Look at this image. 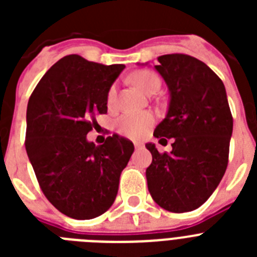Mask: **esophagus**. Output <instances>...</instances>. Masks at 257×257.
I'll return each mask as SVG.
<instances>
[{"mask_svg": "<svg viewBox=\"0 0 257 257\" xmlns=\"http://www.w3.org/2000/svg\"><path fill=\"white\" fill-rule=\"evenodd\" d=\"M134 145H135V148H136V149L143 148V144H140V143H134Z\"/></svg>", "mask_w": 257, "mask_h": 257, "instance_id": "obj_1", "label": "esophagus"}]
</instances>
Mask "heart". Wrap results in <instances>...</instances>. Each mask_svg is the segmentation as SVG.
<instances>
[{
    "label": "heart",
    "instance_id": "1",
    "mask_svg": "<svg viewBox=\"0 0 257 257\" xmlns=\"http://www.w3.org/2000/svg\"><path fill=\"white\" fill-rule=\"evenodd\" d=\"M130 81L145 94H154L161 87L160 76L149 69H139L134 72L130 76ZM115 95H117V87L113 85L109 88L108 95H106V103L109 106H112L115 103ZM154 121L156 118L151 112L124 113L115 121V128L118 134L126 138L139 139L153 126Z\"/></svg>",
    "mask_w": 257,
    "mask_h": 257
}]
</instances>
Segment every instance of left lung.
I'll list each match as a JSON object with an SVG mask.
<instances>
[{
    "label": "left lung",
    "mask_w": 257,
    "mask_h": 257,
    "mask_svg": "<svg viewBox=\"0 0 257 257\" xmlns=\"http://www.w3.org/2000/svg\"><path fill=\"white\" fill-rule=\"evenodd\" d=\"M158 61L170 105L153 135L175 142L171 153L145 145L153 158L145 175L157 205L188 212L210 198L225 174L233 117L224 83L203 61L187 54H167Z\"/></svg>",
    "instance_id": "8db88e82"
}]
</instances>
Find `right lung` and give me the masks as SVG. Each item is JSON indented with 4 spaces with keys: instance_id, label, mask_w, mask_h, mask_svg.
Instances as JSON below:
<instances>
[{
    "instance_id": "add662e5",
    "label": "right lung",
    "mask_w": 257,
    "mask_h": 257,
    "mask_svg": "<svg viewBox=\"0 0 257 257\" xmlns=\"http://www.w3.org/2000/svg\"><path fill=\"white\" fill-rule=\"evenodd\" d=\"M123 68L64 56L29 97L27 154L45 197L72 219H94L109 210L134 152L133 143L115 134L101 145L86 140L96 115L106 113V95Z\"/></svg>"
}]
</instances>
